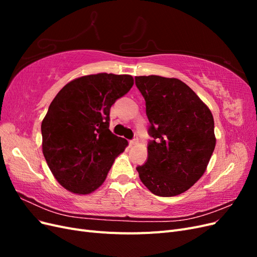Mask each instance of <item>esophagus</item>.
<instances>
[{"label":"esophagus","instance_id":"esophagus-1","mask_svg":"<svg viewBox=\"0 0 257 257\" xmlns=\"http://www.w3.org/2000/svg\"><path fill=\"white\" fill-rule=\"evenodd\" d=\"M138 143V137L135 136L134 139H132V141H130V145H136Z\"/></svg>","mask_w":257,"mask_h":257}]
</instances>
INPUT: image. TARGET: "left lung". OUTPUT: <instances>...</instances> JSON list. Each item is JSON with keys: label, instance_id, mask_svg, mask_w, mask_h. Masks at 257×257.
Listing matches in <instances>:
<instances>
[{"label": "left lung", "instance_id": "obj_1", "mask_svg": "<svg viewBox=\"0 0 257 257\" xmlns=\"http://www.w3.org/2000/svg\"><path fill=\"white\" fill-rule=\"evenodd\" d=\"M150 122L148 160L136 169L142 182L158 196L188 191L204 175L215 147L209 108L189 85L176 78L138 76Z\"/></svg>", "mask_w": 257, "mask_h": 257}]
</instances>
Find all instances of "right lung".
<instances>
[{"label": "right lung", "mask_w": 257, "mask_h": 257, "mask_svg": "<svg viewBox=\"0 0 257 257\" xmlns=\"http://www.w3.org/2000/svg\"><path fill=\"white\" fill-rule=\"evenodd\" d=\"M131 75L100 73L68 82L42 122L43 153L58 182L76 194L103 184L127 141L109 130L110 107L133 87Z\"/></svg>", "instance_id": "obj_1"}]
</instances>
